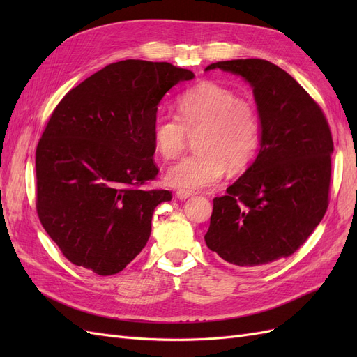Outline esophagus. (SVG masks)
Masks as SVG:
<instances>
[{"mask_svg": "<svg viewBox=\"0 0 357 357\" xmlns=\"http://www.w3.org/2000/svg\"><path fill=\"white\" fill-rule=\"evenodd\" d=\"M176 195H177L178 199H188L189 197H192V193L190 192H185V190H177Z\"/></svg>", "mask_w": 357, "mask_h": 357, "instance_id": "esophagus-1", "label": "esophagus"}]
</instances>
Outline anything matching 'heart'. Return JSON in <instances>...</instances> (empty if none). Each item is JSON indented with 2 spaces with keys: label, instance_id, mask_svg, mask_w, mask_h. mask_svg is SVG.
Returning <instances> with one entry per match:
<instances>
[{
  "label": "heart",
  "instance_id": "obj_1",
  "mask_svg": "<svg viewBox=\"0 0 357 357\" xmlns=\"http://www.w3.org/2000/svg\"><path fill=\"white\" fill-rule=\"evenodd\" d=\"M177 116L162 114L153 125L155 146L165 158L177 156L193 137L195 152L178 159L165 172L171 188L185 192L207 189L218 183L225 168L236 171L255 156L261 138L256 105L238 98L232 89L205 82L183 92Z\"/></svg>",
  "mask_w": 357,
  "mask_h": 357
}]
</instances>
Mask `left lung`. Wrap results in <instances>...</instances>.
Segmentation results:
<instances>
[{
  "mask_svg": "<svg viewBox=\"0 0 357 357\" xmlns=\"http://www.w3.org/2000/svg\"><path fill=\"white\" fill-rule=\"evenodd\" d=\"M252 84L261 117V150L226 195L213 199L211 252L244 268L294 255L329 205L333 142L326 116L284 70L265 59L211 63Z\"/></svg>",
  "mask_w": 357,
  "mask_h": 357,
  "instance_id": "1",
  "label": "left lung"
}]
</instances>
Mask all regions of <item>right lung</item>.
<instances>
[{
	"label": "right lung",
	"instance_id": "1",
	"mask_svg": "<svg viewBox=\"0 0 357 357\" xmlns=\"http://www.w3.org/2000/svg\"><path fill=\"white\" fill-rule=\"evenodd\" d=\"M192 79L168 62L126 59L92 74L53 110L36 150V207L71 264L113 275L144 248L155 208L172 198L143 188L159 172L158 104Z\"/></svg>",
	"mask_w": 357,
	"mask_h": 357
}]
</instances>
